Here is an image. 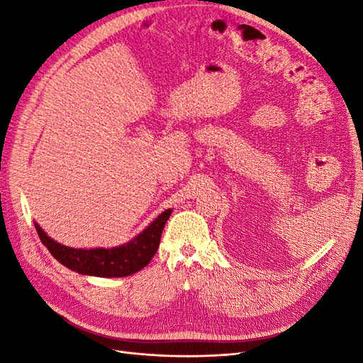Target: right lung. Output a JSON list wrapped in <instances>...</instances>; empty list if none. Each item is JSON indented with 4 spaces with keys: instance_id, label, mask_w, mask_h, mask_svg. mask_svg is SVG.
Listing matches in <instances>:
<instances>
[{
    "instance_id": "right-lung-1",
    "label": "right lung",
    "mask_w": 363,
    "mask_h": 363,
    "mask_svg": "<svg viewBox=\"0 0 363 363\" xmlns=\"http://www.w3.org/2000/svg\"><path fill=\"white\" fill-rule=\"evenodd\" d=\"M172 208L162 212L144 232L128 244L113 248H71L51 239L35 223L42 244L67 268L95 277H127L147 267L160 245V236Z\"/></svg>"
}]
</instances>
